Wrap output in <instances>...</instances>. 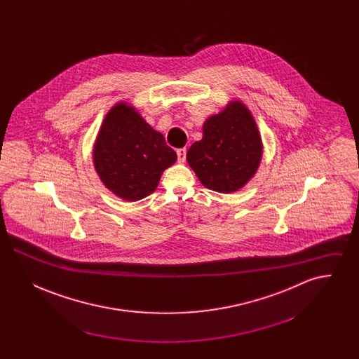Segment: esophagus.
I'll return each mask as SVG.
<instances>
[{
	"mask_svg": "<svg viewBox=\"0 0 359 359\" xmlns=\"http://www.w3.org/2000/svg\"><path fill=\"white\" fill-rule=\"evenodd\" d=\"M176 154H177V161H179V163H184V161H186V156H187V149H186V148L177 149Z\"/></svg>",
	"mask_w": 359,
	"mask_h": 359,
	"instance_id": "obj_1",
	"label": "esophagus"
}]
</instances>
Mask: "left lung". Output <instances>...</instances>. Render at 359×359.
I'll return each mask as SVG.
<instances>
[{"label": "left lung", "mask_w": 359, "mask_h": 359, "mask_svg": "<svg viewBox=\"0 0 359 359\" xmlns=\"http://www.w3.org/2000/svg\"><path fill=\"white\" fill-rule=\"evenodd\" d=\"M262 141L249 109L230 102L203 125V138L188 149L187 161L208 189L230 194L243 187L256 173Z\"/></svg>", "instance_id": "left-lung-1"}]
</instances>
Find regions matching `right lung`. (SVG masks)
Wrapping results in <instances>:
<instances>
[{"mask_svg":"<svg viewBox=\"0 0 359 359\" xmlns=\"http://www.w3.org/2000/svg\"><path fill=\"white\" fill-rule=\"evenodd\" d=\"M176 158L164 136L125 102L106 114L93 149L94 167L103 184L128 202L151 195L161 173Z\"/></svg>","mask_w":359,"mask_h":359,"instance_id":"add662e5","label":"right lung"}]
</instances>
